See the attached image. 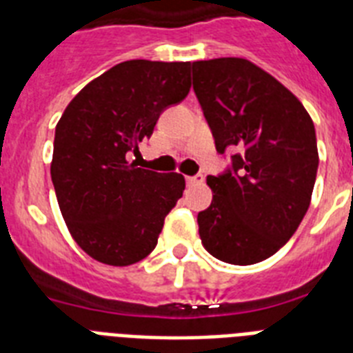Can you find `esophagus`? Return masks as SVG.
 <instances>
[{"mask_svg":"<svg viewBox=\"0 0 353 353\" xmlns=\"http://www.w3.org/2000/svg\"><path fill=\"white\" fill-rule=\"evenodd\" d=\"M203 181H205L203 174H196V176H188L187 177L188 185H199V183H203Z\"/></svg>","mask_w":353,"mask_h":353,"instance_id":"34e87169","label":"esophagus"}]
</instances>
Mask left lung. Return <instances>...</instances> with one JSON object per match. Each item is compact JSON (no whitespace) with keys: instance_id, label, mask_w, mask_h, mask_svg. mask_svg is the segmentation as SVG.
Masks as SVG:
<instances>
[{"instance_id":"obj_1","label":"left lung","mask_w":353,"mask_h":353,"mask_svg":"<svg viewBox=\"0 0 353 353\" xmlns=\"http://www.w3.org/2000/svg\"><path fill=\"white\" fill-rule=\"evenodd\" d=\"M192 84L216 152L229 159L207 177L214 196L198 214L201 241L221 262H262L310 207L319 168L313 121L290 90L243 58L194 62Z\"/></svg>"}]
</instances>
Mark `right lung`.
Here are the masks:
<instances>
[{
  "label": "right lung",
  "instance_id": "add662e5",
  "mask_svg": "<svg viewBox=\"0 0 353 353\" xmlns=\"http://www.w3.org/2000/svg\"><path fill=\"white\" fill-rule=\"evenodd\" d=\"M190 91V62L128 60L85 85L54 132L51 179L74 241L108 265L154 251L185 190L181 174L137 168L130 152Z\"/></svg>",
  "mask_w": 353,
  "mask_h": 353
}]
</instances>
